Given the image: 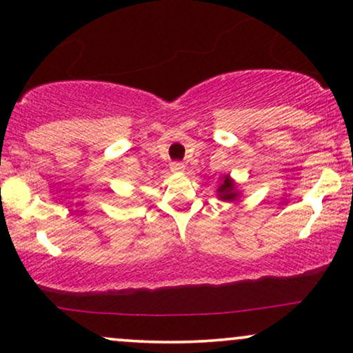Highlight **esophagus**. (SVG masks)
I'll list each match as a JSON object with an SVG mask.
<instances>
[{"label":"esophagus","instance_id":"34e87169","mask_svg":"<svg viewBox=\"0 0 353 353\" xmlns=\"http://www.w3.org/2000/svg\"><path fill=\"white\" fill-rule=\"evenodd\" d=\"M171 171L172 172H182V171H184V164L179 163V161H174V163H171Z\"/></svg>","mask_w":353,"mask_h":353}]
</instances>
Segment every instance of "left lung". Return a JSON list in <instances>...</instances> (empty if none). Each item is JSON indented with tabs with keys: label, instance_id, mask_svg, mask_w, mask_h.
Returning <instances> with one entry per match:
<instances>
[{
	"label": "left lung",
	"instance_id": "1",
	"mask_svg": "<svg viewBox=\"0 0 353 353\" xmlns=\"http://www.w3.org/2000/svg\"><path fill=\"white\" fill-rule=\"evenodd\" d=\"M236 195L239 194L235 192V185H233V182L228 179V176H225L223 182L219 188V197L223 199V201H235Z\"/></svg>",
	"mask_w": 353,
	"mask_h": 353
}]
</instances>
